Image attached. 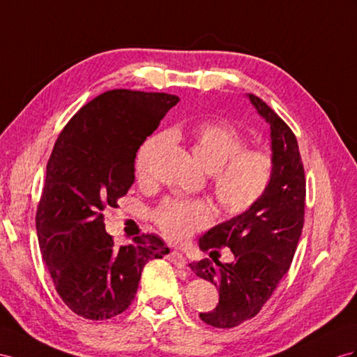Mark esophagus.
Segmentation results:
<instances>
[{
	"label": "esophagus",
	"instance_id": "1",
	"mask_svg": "<svg viewBox=\"0 0 357 357\" xmlns=\"http://www.w3.org/2000/svg\"><path fill=\"white\" fill-rule=\"evenodd\" d=\"M167 259L173 264V266H176L178 268H185V266H187V262H185L184 257H182V253H179L178 250L169 252Z\"/></svg>",
	"mask_w": 357,
	"mask_h": 357
}]
</instances>
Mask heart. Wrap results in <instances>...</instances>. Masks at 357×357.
I'll return each mask as SVG.
<instances>
[{
  "instance_id": "b5f03b06",
  "label": "heart",
  "mask_w": 357,
  "mask_h": 357,
  "mask_svg": "<svg viewBox=\"0 0 357 357\" xmlns=\"http://www.w3.org/2000/svg\"><path fill=\"white\" fill-rule=\"evenodd\" d=\"M162 144V137H151L139 151L135 173L148 176L151 162ZM245 140L234 126L202 122L190 134V149L200 167L213 173L217 202L226 214L238 215L258 204L268 190L274 164L267 152L245 149ZM161 232L175 243H184L213 218V208L204 199L169 200L155 211Z\"/></svg>"
}]
</instances>
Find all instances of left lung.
Segmentation results:
<instances>
[{"instance_id": "1", "label": "left lung", "mask_w": 357, "mask_h": 357, "mask_svg": "<svg viewBox=\"0 0 357 357\" xmlns=\"http://www.w3.org/2000/svg\"><path fill=\"white\" fill-rule=\"evenodd\" d=\"M270 125L273 179L266 195L249 211L211 227L199 248L211 257L229 247L234 263L206 259L190 264L196 276L218 287V305L200 312L202 321L231 328L257 315L289 270L305 222L306 181L298 144L289 126L258 96L245 95Z\"/></svg>"}]
</instances>
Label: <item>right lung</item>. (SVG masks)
Masks as SVG:
<instances>
[{"instance_id": "obj_1", "label": "right lung", "mask_w": 357, "mask_h": 357, "mask_svg": "<svg viewBox=\"0 0 357 357\" xmlns=\"http://www.w3.org/2000/svg\"><path fill=\"white\" fill-rule=\"evenodd\" d=\"M178 100L167 93L105 91L70 119L54 144L36 229L59 296L79 317L122 314L146 262L169 253L152 234L117 248L102 211L117 208L134 184L137 151Z\"/></svg>"}]
</instances>
